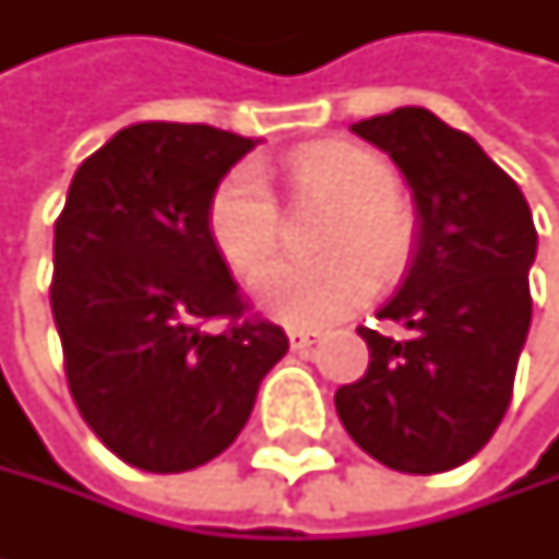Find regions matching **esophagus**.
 Returning <instances> with one entry per match:
<instances>
[{
  "label": "esophagus",
  "mask_w": 559,
  "mask_h": 559,
  "mask_svg": "<svg viewBox=\"0 0 559 559\" xmlns=\"http://www.w3.org/2000/svg\"><path fill=\"white\" fill-rule=\"evenodd\" d=\"M319 338H322L319 329H289V345L296 348V353H306V348H312Z\"/></svg>",
  "instance_id": "esophagus-1"
}]
</instances>
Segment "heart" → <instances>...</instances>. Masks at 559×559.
<instances>
[{"label": "heart", "instance_id": "obj_1", "mask_svg": "<svg viewBox=\"0 0 559 559\" xmlns=\"http://www.w3.org/2000/svg\"><path fill=\"white\" fill-rule=\"evenodd\" d=\"M296 200H329L316 247L325 257L276 263L263 283V306L289 325H325L359 309L376 293V276L392 283L405 273L418 221L395 190L392 164L366 144L316 141L283 160ZM206 234L227 266L253 283L283 240L280 203L253 164L227 170L206 200Z\"/></svg>", "mask_w": 559, "mask_h": 559}]
</instances>
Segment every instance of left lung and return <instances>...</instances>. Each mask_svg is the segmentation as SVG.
<instances>
[{
  "label": "left lung",
  "mask_w": 559,
  "mask_h": 559,
  "mask_svg": "<svg viewBox=\"0 0 559 559\" xmlns=\"http://www.w3.org/2000/svg\"><path fill=\"white\" fill-rule=\"evenodd\" d=\"M353 131L402 167L418 237L399 293L379 309L408 335L359 325L369 369L335 392V412L385 467L441 474L491 441L511 405L531 329L534 217L477 141L425 108H395Z\"/></svg>",
  "instance_id": "1"
}]
</instances>
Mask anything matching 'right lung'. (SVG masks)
<instances>
[{"mask_svg": "<svg viewBox=\"0 0 559 559\" xmlns=\"http://www.w3.org/2000/svg\"><path fill=\"white\" fill-rule=\"evenodd\" d=\"M250 147L211 124L121 128L82 160L55 221L48 296L68 392L131 467L177 474L227 451L289 348L206 234L211 190ZM217 318L224 333L205 329Z\"/></svg>", "mask_w": 559, "mask_h": 559, "instance_id": "obj_1", "label": "right lung"}]
</instances>
